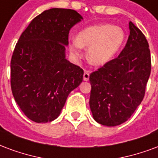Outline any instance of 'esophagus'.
<instances>
[{"label": "esophagus", "mask_w": 158, "mask_h": 158, "mask_svg": "<svg viewBox=\"0 0 158 158\" xmlns=\"http://www.w3.org/2000/svg\"><path fill=\"white\" fill-rule=\"evenodd\" d=\"M84 80L85 81H88L89 79V73L88 71H85V73H84Z\"/></svg>", "instance_id": "esophagus-1"}]
</instances>
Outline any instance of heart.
I'll return each instance as SVG.
<instances>
[{
	"label": "heart",
	"instance_id": "obj_1",
	"mask_svg": "<svg viewBox=\"0 0 158 158\" xmlns=\"http://www.w3.org/2000/svg\"><path fill=\"white\" fill-rule=\"evenodd\" d=\"M125 39V31L120 27L110 23L97 24L79 31L75 41L69 44V51L75 58H81V48H88V61L94 66H102L117 54Z\"/></svg>",
	"mask_w": 158,
	"mask_h": 158
}]
</instances>
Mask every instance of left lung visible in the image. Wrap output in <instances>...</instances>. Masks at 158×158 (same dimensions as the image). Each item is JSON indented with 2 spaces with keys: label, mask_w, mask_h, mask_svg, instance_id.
<instances>
[{
  "label": "left lung",
  "mask_w": 158,
  "mask_h": 158,
  "mask_svg": "<svg viewBox=\"0 0 158 158\" xmlns=\"http://www.w3.org/2000/svg\"><path fill=\"white\" fill-rule=\"evenodd\" d=\"M130 35L117 58L89 75V106L94 121L106 127L124 123L144 98L151 73L148 40L129 23Z\"/></svg>",
  "instance_id": "1"
}]
</instances>
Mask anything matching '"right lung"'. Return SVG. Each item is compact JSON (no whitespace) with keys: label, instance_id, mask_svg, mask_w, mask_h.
I'll return each instance as SVG.
<instances>
[{"label":"right lung","instance_id":"1","mask_svg":"<svg viewBox=\"0 0 158 158\" xmlns=\"http://www.w3.org/2000/svg\"><path fill=\"white\" fill-rule=\"evenodd\" d=\"M83 17L76 10L52 8L31 21L10 61V87L27 118L46 123L60 115L69 94L83 80L84 70L65 58L70 29Z\"/></svg>","mask_w":158,"mask_h":158}]
</instances>
